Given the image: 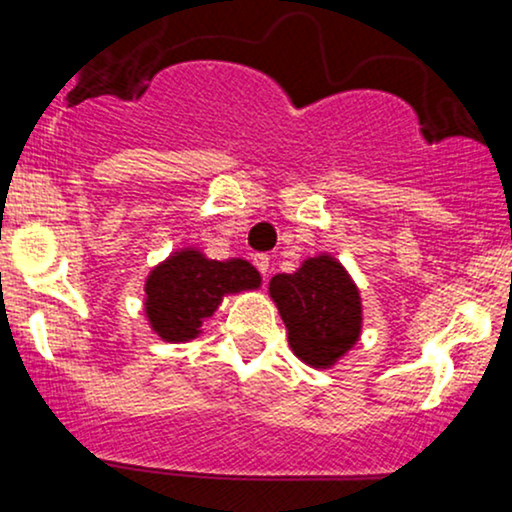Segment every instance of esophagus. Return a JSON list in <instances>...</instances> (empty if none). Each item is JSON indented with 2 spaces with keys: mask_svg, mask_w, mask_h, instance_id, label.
<instances>
[{
  "mask_svg": "<svg viewBox=\"0 0 512 512\" xmlns=\"http://www.w3.org/2000/svg\"><path fill=\"white\" fill-rule=\"evenodd\" d=\"M252 262H255V267L260 269V274H262V279H267V272H269V257L267 255H255L252 257Z\"/></svg>",
  "mask_w": 512,
  "mask_h": 512,
  "instance_id": "esophagus-1",
  "label": "esophagus"
}]
</instances>
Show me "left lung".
Here are the masks:
<instances>
[{
	"label": "left lung",
	"instance_id": "obj_1",
	"mask_svg": "<svg viewBox=\"0 0 512 512\" xmlns=\"http://www.w3.org/2000/svg\"><path fill=\"white\" fill-rule=\"evenodd\" d=\"M269 296L301 361L330 368L361 337V296L346 269L330 255L310 257L293 274H276Z\"/></svg>",
	"mask_w": 512,
	"mask_h": 512
}]
</instances>
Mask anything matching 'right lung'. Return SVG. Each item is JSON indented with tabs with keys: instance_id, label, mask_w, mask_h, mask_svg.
Masks as SVG:
<instances>
[{
	"instance_id": "obj_1",
	"label": "right lung",
	"mask_w": 512,
	"mask_h": 512,
	"mask_svg": "<svg viewBox=\"0 0 512 512\" xmlns=\"http://www.w3.org/2000/svg\"><path fill=\"white\" fill-rule=\"evenodd\" d=\"M260 281L250 262L207 260L199 250L185 248L151 269L144 286L146 317L163 342H190L226 293L257 289Z\"/></svg>"
}]
</instances>
